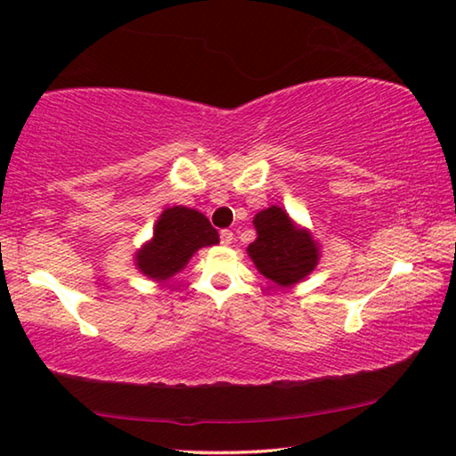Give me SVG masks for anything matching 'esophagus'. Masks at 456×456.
Instances as JSON below:
<instances>
[{
    "label": "esophagus",
    "instance_id": "obj_1",
    "mask_svg": "<svg viewBox=\"0 0 456 456\" xmlns=\"http://www.w3.org/2000/svg\"><path fill=\"white\" fill-rule=\"evenodd\" d=\"M219 239H221L223 245H231V243H233V231L223 229L221 233H219Z\"/></svg>",
    "mask_w": 456,
    "mask_h": 456
}]
</instances>
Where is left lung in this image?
Returning <instances> with one entry per match:
<instances>
[{
  "instance_id": "1",
  "label": "left lung",
  "mask_w": 456,
  "mask_h": 456,
  "mask_svg": "<svg viewBox=\"0 0 456 456\" xmlns=\"http://www.w3.org/2000/svg\"><path fill=\"white\" fill-rule=\"evenodd\" d=\"M253 225L257 239L247 247V253L267 280L285 288L302 281L318 265V247L312 235L293 225L280 207L259 211Z\"/></svg>"
}]
</instances>
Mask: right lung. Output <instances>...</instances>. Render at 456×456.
I'll return each instance as SVG.
<instances>
[{
	"label": "right lung",
	"mask_w": 456,
	"mask_h": 456,
	"mask_svg": "<svg viewBox=\"0 0 456 456\" xmlns=\"http://www.w3.org/2000/svg\"><path fill=\"white\" fill-rule=\"evenodd\" d=\"M219 243L209 219L189 207L167 209L154 227V237L136 253V265L152 280H168L187 265L192 253Z\"/></svg>",
	"instance_id": "add662e5"
}]
</instances>
